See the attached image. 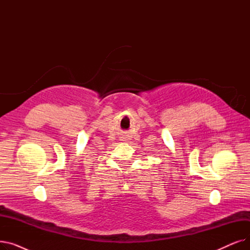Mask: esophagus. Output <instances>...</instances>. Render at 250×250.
<instances>
[{
    "instance_id": "esophagus-1",
    "label": "esophagus",
    "mask_w": 250,
    "mask_h": 250,
    "mask_svg": "<svg viewBox=\"0 0 250 250\" xmlns=\"http://www.w3.org/2000/svg\"><path fill=\"white\" fill-rule=\"evenodd\" d=\"M120 140H121V141H127V140H128V136L125 135H125H122V136L120 137Z\"/></svg>"
}]
</instances>
